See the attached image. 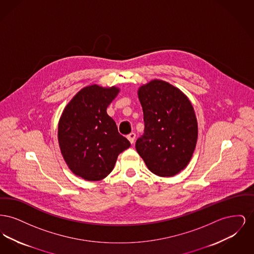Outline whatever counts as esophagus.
Here are the masks:
<instances>
[{"instance_id": "esophagus-1", "label": "esophagus", "mask_w": 254, "mask_h": 254, "mask_svg": "<svg viewBox=\"0 0 254 254\" xmlns=\"http://www.w3.org/2000/svg\"><path fill=\"white\" fill-rule=\"evenodd\" d=\"M135 137H136V134L134 132L129 133L128 135H127V139L129 140V142L133 144L134 143V141H135Z\"/></svg>"}]
</instances>
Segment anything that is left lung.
I'll return each mask as SVG.
<instances>
[{
	"mask_svg": "<svg viewBox=\"0 0 254 254\" xmlns=\"http://www.w3.org/2000/svg\"><path fill=\"white\" fill-rule=\"evenodd\" d=\"M138 96L145 129L136 141V150L152 173L173 176L188 166L196 146L193 107L178 88L161 80L142 85Z\"/></svg>",
	"mask_w": 254,
	"mask_h": 254,
	"instance_id": "left-lung-1",
	"label": "left lung"
}]
</instances>
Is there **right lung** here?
I'll return each instance as SVG.
<instances>
[{
  "label": "right lung",
  "instance_id": "1",
  "mask_svg": "<svg viewBox=\"0 0 254 254\" xmlns=\"http://www.w3.org/2000/svg\"><path fill=\"white\" fill-rule=\"evenodd\" d=\"M118 92L115 86L84 87L61 116L58 140L63 157L74 174L87 181L107 177L118 155L130 146L107 113Z\"/></svg>",
  "mask_w": 254,
  "mask_h": 254
}]
</instances>
